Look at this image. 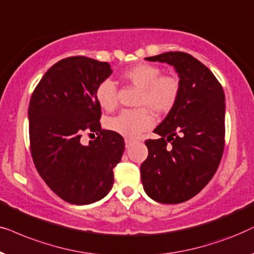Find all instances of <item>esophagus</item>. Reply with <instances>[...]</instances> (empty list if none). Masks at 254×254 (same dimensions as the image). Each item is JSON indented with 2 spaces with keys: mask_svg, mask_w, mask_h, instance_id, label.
Here are the masks:
<instances>
[{
  "mask_svg": "<svg viewBox=\"0 0 254 254\" xmlns=\"http://www.w3.org/2000/svg\"><path fill=\"white\" fill-rule=\"evenodd\" d=\"M133 143H134L133 139H130V138H125V146H127V147H130Z\"/></svg>",
  "mask_w": 254,
  "mask_h": 254,
  "instance_id": "1",
  "label": "esophagus"
}]
</instances>
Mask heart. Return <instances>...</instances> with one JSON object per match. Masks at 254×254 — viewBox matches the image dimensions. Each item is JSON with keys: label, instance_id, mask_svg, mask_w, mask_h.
Masks as SVG:
<instances>
[{"label": "heart", "instance_id": "obj_1", "mask_svg": "<svg viewBox=\"0 0 254 254\" xmlns=\"http://www.w3.org/2000/svg\"><path fill=\"white\" fill-rule=\"evenodd\" d=\"M122 79L139 88L134 110H123L107 121V127L123 137L133 138L153 125V113H170L177 104L181 92V82L173 74H161L158 66L138 64L122 73ZM97 103L104 110H113L117 106V89L113 81L104 80L95 89Z\"/></svg>", "mask_w": 254, "mask_h": 254}]
</instances>
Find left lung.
Instances as JSON below:
<instances>
[{
  "mask_svg": "<svg viewBox=\"0 0 254 254\" xmlns=\"http://www.w3.org/2000/svg\"><path fill=\"white\" fill-rule=\"evenodd\" d=\"M167 63L180 77L175 107L147 139L148 155L140 166L144 190L166 204L188 201L198 194L217 171L224 151L225 96L211 70L185 52L145 58Z\"/></svg>",
  "mask_w": 254,
  "mask_h": 254,
  "instance_id": "obj_1",
  "label": "left lung"
}]
</instances>
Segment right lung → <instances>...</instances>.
Returning a JSON list of instances; mask_svg holds the SVG:
<instances>
[{"instance_id": "add662e5", "label": "right lung", "mask_w": 254, "mask_h": 254, "mask_svg": "<svg viewBox=\"0 0 254 254\" xmlns=\"http://www.w3.org/2000/svg\"><path fill=\"white\" fill-rule=\"evenodd\" d=\"M113 73L108 63L87 57L60 60L44 74L29 104L30 150L45 184L64 201L89 204L114 185V167L121 161L124 139L101 127L99 84ZM83 132L97 133L89 145Z\"/></svg>"}]
</instances>
